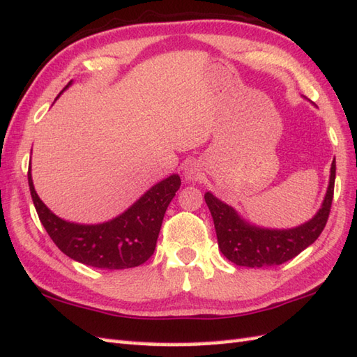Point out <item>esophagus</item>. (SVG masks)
<instances>
[{
  "instance_id": "obj_1",
  "label": "esophagus",
  "mask_w": 357,
  "mask_h": 357,
  "mask_svg": "<svg viewBox=\"0 0 357 357\" xmlns=\"http://www.w3.org/2000/svg\"><path fill=\"white\" fill-rule=\"evenodd\" d=\"M184 176L187 179H192V181H197L199 178V168L195 164H190L185 167V172H184Z\"/></svg>"
}]
</instances>
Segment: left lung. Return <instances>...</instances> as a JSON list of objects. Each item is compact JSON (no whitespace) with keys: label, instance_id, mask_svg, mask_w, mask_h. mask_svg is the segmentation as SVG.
Returning <instances> with one entry per match:
<instances>
[{"label":"left lung","instance_id":"left-lung-1","mask_svg":"<svg viewBox=\"0 0 357 357\" xmlns=\"http://www.w3.org/2000/svg\"><path fill=\"white\" fill-rule=\"evenodd\" d=\"M334 181L335 160H333L329 187L319 213L303 226L282 231L250 226L231 206L207 192L204 199L215 225L220 251L236 265L251 268L273 267L294 259L312 245L325 229L334 198Z\"/></svg>","mask_w":357,"mask_h":357}]
</instances>
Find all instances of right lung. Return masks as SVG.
<instances>
[{
  "mask_svg": "<svg viewBox=\"0 0 357 357\" xmlns=\"http://www.w3.org/2000/svg\"><path fill=\"white\" fill-rule=\"evenodd\" d=\"M28 183L37 215L57 248L73 261L105 270L137 267L153 256L167 207L181 187L178 174H172L111 222L76 225L63 222L42 203L31 172Z\"/></svg>",
  "mask_w": 357,
  "mask_h": 357,
  "instance_id": "obj_1",
  "label": "right lung"
}]
</instances>
